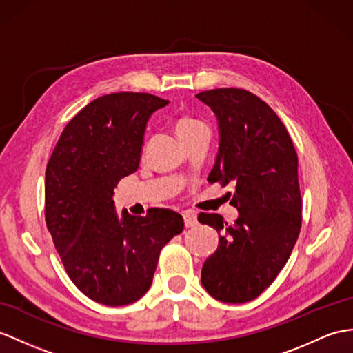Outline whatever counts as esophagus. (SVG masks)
Masks as SVG:
<instances>
[{
    "mask_svg": "<svg viewBox=\"0 0 353 353\" xmlns=\"http://www.w3.org/2000/svg\"><path fill=\"white\" fill-rule=\"evenodd\" d=\"M183 217H184L185 228H193L197 225V216L193 211H184Z\"/></svg>",
    "mask_w": 353,
    "mask_h": 353,
    "instance_id": "esophagus-1",
    "label": "esophagus"
}]
</instances>
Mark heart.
Masks as SVG:
<instances>
[{"instance_id": "obj_1", "label": "heart", "mask_w": 353, "mask_h": 353, "mask_svg": "<svg viewBox=\"0 0 353 353\" xmlns=\"http://www.w3.org/2000/svg\"><path fill=\"white\" fill-rule=\"evenodd\" d=\"M202 127H205V124L201 121V119H196L193 117H183L176 121L175 130L179 137H183V136L192 133V132L197 130V128H202Z\"/></svg>"}]
</instances>
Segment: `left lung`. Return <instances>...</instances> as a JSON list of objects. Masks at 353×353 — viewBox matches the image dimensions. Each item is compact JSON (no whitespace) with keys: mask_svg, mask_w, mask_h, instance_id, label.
Returning a JSON list of instances; mask_svg holds the SVG:
<instances>
[{"mask_svg":"<svg viewBox=\"0 0 353 353\" xmlns=\"http://www.w3.org/2000/svg\"><path fill=\"white\" fill-rule=\"evenodd\" d=\"M219 123V152L210 183L235 185L228 193L238 210L234 225L201 212L219 232V247L203 262L201 281L221 303L259 296L286 265L301 229L298 156L285 124L263 100L245 90L196 94Z\"/></svg>","mask_w":353,"mask_h":353,"instance_id":"left-lung-1","label":"left lung"}]
</instances>
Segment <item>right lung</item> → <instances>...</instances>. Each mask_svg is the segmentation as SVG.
I'll use <instances>...</instances> for the list:
<instances>
[{
  "label": "right lung",
  "mask_w": 353,
  "mask_h": 353,
  "mask_svg": "<svg viewBox=\"0 0 353 353\" xmlns=\"http://www.w3.org/2000/svg\"><path fill=\"white\" fill-rule=\"evenodd\" d=\"M168 103L125 91L92 100L65 125L46 166V226L68 277L96 303L142 298L161 248L184 229L172 210L136 217L114 202L119 179L139 168L148 119Z\"/></svg>",
  "instance_id": "right-lung-1"
}]
</instances>
